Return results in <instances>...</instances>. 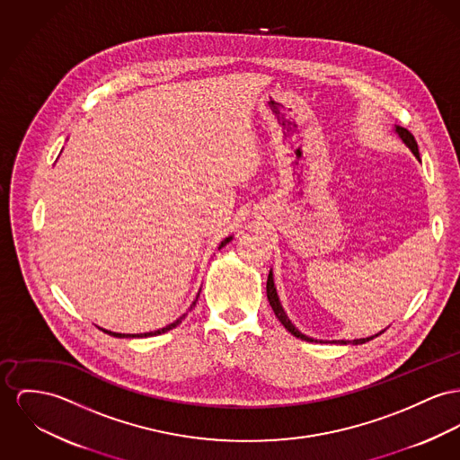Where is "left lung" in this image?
Here are the masks:
<instances>
[{"instance_id": "8db88e82", "label": "left lung", "mask_w": 460, "mask_h": 460, "mask_svg": "<svg viewBox=\"0 0 460 460\" xmlns=\"http://www.w3.org/2000/svg\"><path fill=\"white\" fill-rule=\"evenodd\" d=\"M396 132H398L399 136H401V139L406 143V146L413 152L415 156H419V146H417V141H415V137L411 136V132H408L406 128H402V127H396ZM267 296H269V302H270V306H272V310H274V314L277 315V319L280 321V324L291 333V335H295L296 338H302V340H306V341H315L314 338L306 337L304 333H300L293 324H291V321L288 319V315H286V312H284V308L280 305V302H279V296H277L276 288H274V277H272V272L269 274V279H267ZM380 333H384V332H380ZM378 333V335H380ZM378 335H375V337H378ZM375 337H367V338H359V340H352L350 343H367L369 340H373ZM340 343H347L345 340H340Z\"/></svg>"}]
</instances>
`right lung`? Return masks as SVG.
Listing matches in <instances>:
<instances>
[{"label": "right lung", "mask_w": 460, "mask_h": 460, "mask_svg": "<svg viewBox=\"0 0 460 460\" xmlns=\"http://www.w3.org/2000/svg\"><path fill=\"white\" fill-rule=\"evenodd\" d=\"M232 241V237H226L221 244H219V249L223 247V245L228 244ZM199 298V296H197ZM197 304V300L191 304V306L195 305ZM186 315V314H184ZM183 315V317H184ZM183 317H180L178 321H174V323H171L169 326H165V328H162V330H156V332H150V333H139V335H122V333H113V332H108V330H102L104 333H108V335H113V337H119V338H127V337H132V338H143V337H155V335H160V333H165V332H169V330H174L178 324H181V321H183Z\"/></svg>", "instance_id": "1"}]
</instances>
